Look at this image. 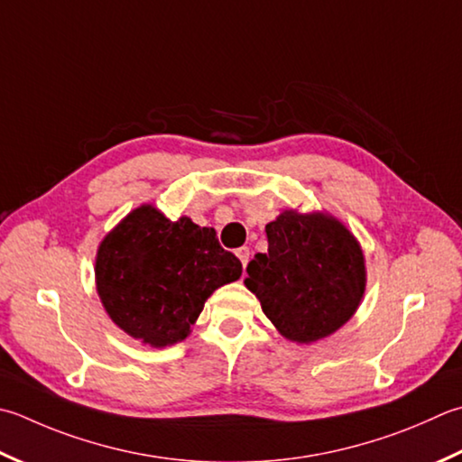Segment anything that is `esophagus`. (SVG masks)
<instances>
[{
    "label": "esophagus",
    "instance_id": "esophagus-1",
    "mask_svg": "<svg viewBox=\"0 0 462 462\" xmlns=\"http://www.w3.org/2000/svg\"><path fill=\"white\" fill-rule=\"evenodd\" d=\"M236 256L240 258V262H242V266L246 268V264H248V260H250V248L248 246H242V248H238L236 250Z\"/></svg>",
    "mask_w": 462,
    "mask_h": 462
}]
</instances>
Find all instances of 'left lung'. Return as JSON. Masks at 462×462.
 <instances>
[{
	"mask_svg": "<svg viewBox=\"0 0 462 462\" xmlns=\"http://www.w3.org/2000/svg\"><path fill=\"white\" fill-rule=\"evenodd\" d=\"M268 254H256L244 284L284 338L310 345L356 312L366 288L358 240L327 212L284 210L266 224Z\"/></svg>",
	"mask_w": 462,
	"mask_h": 462,
	"instance_id": "left-lung-1",
	"label": "left lung"
}]
</instances>
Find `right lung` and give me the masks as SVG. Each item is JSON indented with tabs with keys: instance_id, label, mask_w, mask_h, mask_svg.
<instances>
[{
	"instance_id": "1",
	"label": "right lung",
	"mask_w": 462,
	"mask_h": 462,
	"mask_svg": "<svg viewBox=\"0 0 462 462\" xmlns=\"http://www.w3.org/2000/svg\"><path fill=\"white\" fill-rule=\"evenodd\" d=\"M242 276V262L214 228L188 216L171 222L142 204L99 242L96 288L106 312L153 348L182 342L216 288Z\"/></svg>"
}]
</instances>
